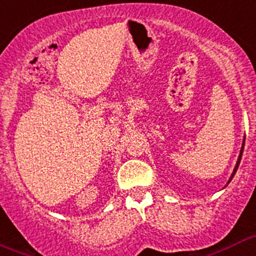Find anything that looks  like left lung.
Returning <instances> with one entry per match:
<instances>
[{
    "instance_id": "1",
    "label": "left lung",
    "mask_w": 256,
    "mask_h": 256,
    "mask_svg": "<svg viewBox=\"0 0 256 256\" xmlns=\"http://www.w3.org/2000/svg\"><path fill=\"white\" fill-rule=\"evenodd\" d=\"M244 146H245V136H244V139H242V149H240V154H239V158H238V160H236V164H235V168H234V170H232V176H230V178H229V180H228V183H226V186L228 184L230 183V182H232V179L234 178V176H235V173H236V170H238V168H239V164H240V160H242V150H244Z\"/></svg>"
}]
</instances>
